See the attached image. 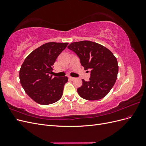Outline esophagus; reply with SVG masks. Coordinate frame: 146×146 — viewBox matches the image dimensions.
Wrapping results in <instances>:
<instances>
[{
  "mask_svg": "<svg viewBox=\"0 0 146 146\" xmlns=\"http://www.w3.org/2000/svg\"><path fill=\"white\" fill-rule=\"evenodd\" d=\"M69 78L70 79V80H74V79H75V78L72 77H69Z\"/></svg>",
  "mask_w": 146,
  "mask_h": 146,
  "instance_id": "1",
  "label": "esophagus"
}]
</instances>
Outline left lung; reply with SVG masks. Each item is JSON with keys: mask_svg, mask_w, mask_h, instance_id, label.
Here are the masks:
<instances>
[{"mask_svg": "<svg viewBox=\"0 0 146 146\" xmlns=\"http://www.w3.org/2000/svg\"><path fill=\"white\" fill-rule=\"evenodd\" d=\"M68 48L76 53L85 70L91 69L89 81L82 79L77 89L81 98L88 100L104 98L113 87L118 73L117 59L107 48L90 41L70 44Z\"/></svg>", "mask_w": 146, "mask_h": 146, "instance_id": "obj_1", "label": "left lung"}]
</instances>
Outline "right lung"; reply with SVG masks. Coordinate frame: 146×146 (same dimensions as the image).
Listing matches in <instances>:
<instances>
[{
	"instance_id": "obj_1",
	"label": "right lung",
	"mask_w": 146,
	"mask_h": 146,
	"mask_svg": "<svg viewBox=\"0 0 146 146\" xmlns=\"http://www.w3.org/2000/svg\"><path fill=\"white\" fill-rule=\"evenodd\" d=\"M68 44L46 43L30 53L22 64L19 70L21 85L30 98L38 104H54L62 96L68 78H52L50 74L57 57Z\"/></svg>"
}]
</instances>
